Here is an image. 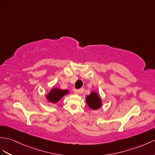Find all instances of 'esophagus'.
I'll return each instance as SVG.
<instances>
[{
  "label": "esophagus",
  "mask_w": 155,
  "mask_h": 155,
  "mask_svg": "<svg viewBox=\"0 0 155 155\" xmlns=\"http://www.w3.org/2000/svg\"><path fill=\"white\" fill-rule=\"evenodd\" d=\"M73 92H74V94H77V95H79L80 94L81 92H82V90H77V89H74V90H73Z\"/></svg>",
  "instance_id": "obj_1"
}]
</instances>
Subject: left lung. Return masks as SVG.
Wrapping results in <instances>:
<instances>
[{"label":"left lung","mask_w":155,"mask_h":155,"mask_svg":"<svg viewBox=\"0 0 155 155\" xmlns=\"http://www.w3.org/2000/svg\"><path fill=\"white\" fill-rule=\"evenodd\" d=\"M86 102L89 107L92 110H96L101 107L102 100L98 94L93 91L86 97Z\"/></svg>","instance_id":"left-lung-1"}]
</instances>
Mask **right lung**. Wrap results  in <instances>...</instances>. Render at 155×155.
Returning <instances> with one entry per match:
<instances>
[{"mask_svg":"<svg viewBox=\"0 0 155 155\" xmlns=\"http://www.w3.org/2000/svg\"><path fill=\"white\" fill-rule=\"evenodd\" d=\"M69 93V90H62L57 88V87H53L48 92L46 97L48 101L51 103V104H56L63 96Z\"/></svg>","mask_w":155,"mask_h":155,"instance_id":"right-lung-1","label":"right lung"}]
</instances>
